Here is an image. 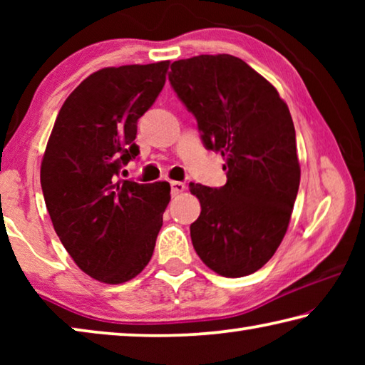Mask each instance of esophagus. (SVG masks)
I'll use <instances>...</instances> for the list:
<instances>
[{
	"mask_svg": "<svg viewBox=\"0 0 365 365\" xmlns=\"http://www.w3.org/2000/svg\"><path fill=\"white\" fill-rule=\"evenodd\" d=\"M170 188H172V195L177 196L185 190V183L183 182H170Z\"/></svg>",
	"mask_w": 365,
	"mask_h": 365,
	"instance_id": "esophagus-1",
	"label": "esophagus"
}]
</instances>
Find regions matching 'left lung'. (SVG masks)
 Returning a JSON list of instances; mask_svg holds the SVG:
<instances>
[{
  "mask_svg": "<svg viewBox=\"0 0 365 365\" xmlns=\"http://www.w3.org/2000/svg\"><path fill=\"white\" fill-rule=\"evenodd\" d=\"M169 82L206 150L225 158L224 187L190 183L201 202L190 225L193 248L219 275H250L280 246L298 195L292 114L274 85L230 54L175 61Z\"/></svg>",
  "mask_w": 365,
  "mask_h": 365,
  "instance_id": "8db88e82",
  "label": "left lung"
}]
</instances>
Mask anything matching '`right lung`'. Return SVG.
Segmentation results:
<instances>
[{
    "mask_svg": "<svg viewBox=\"0 0 365 365\" xmlns=\"http://www.w3.org/2000/svg\"><path fill=\"white\" fill-rule=\"evenodd\" d=\"M169 61L106 67L86 77L64 101L41 160L46 209L61 243L80 269L117 285L153 256L168 182L119 178L138 156L137 122L156 101Z\"/></svg>",
    "mask_w": 365,
    "mask_h": 365,
    "instance_id": "add662e5",
    "label": "right lung"
}]
</instances>
